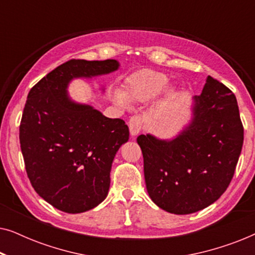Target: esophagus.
<instances>
[{"label": "esophagus", "mask_w": 255, "mask_h": 255, "mask_svg": "<svg viewBox=\"0 0 255 255\" xmlns=\"http://www.w3.org/2000/svg\"><path fill=\"white\" fill-rule=\"evenodd\" d=\"M141 127H142V122L140 120V117L138 116L131 117L130 122H128V128H130V133L132 137H135V135L140 132Z\"/></svg>", "instance_id": "esophagus-1"}]
</instances>
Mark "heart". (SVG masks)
I'll return each instance as SVG.
<instances>
[{"label": "heart", "mask_w": 255, "mask_h": 255, "mask_svg": "<svg viewBox=\"0 0 255 255\" xmlns=\"http://www.w3.org/2000/svg\"><path fill=\"white\" fill-rule=\"evenodd\" d=\"M169 86V79L161 72L140 69L128 76L124 81L123 92L114 94V102L123 109H128L131 103H147L165 92ZM177 97L175 89L166 90L165 96L158 104L160 111L168 109Z\"/></svg>", "instance_id": "b5f03b06"}]
</instances>
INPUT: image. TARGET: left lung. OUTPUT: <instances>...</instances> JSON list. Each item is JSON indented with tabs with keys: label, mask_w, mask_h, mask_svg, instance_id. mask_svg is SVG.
<instances>
[{
	"label": "left lung",
	"mask_w": 255,
	"mask_h": 255,
	"mask_svg": "<svg viewBox=\"0 0 255 255\" xmlns=\"http://www.w3.org/2000/svg\"><path fill=\"white\" fill-rule=\"evenodd\" d=\"M188 124L170 139L140 134L146 189L162 210L189 215L209 207L231 182L244 128L231 90L208 76L193 97Z\"/></svg>",
	"instance_id": "left-lung-1"
}]
</instances>
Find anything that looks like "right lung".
<instances>
[{"instance_id":"add662e5","label":"right lung","mask_w":255,"mask_h":255,"mask_svg":"<svg viewBox=\"0 0 255 255\" xmlns=\"http://www.w3.org/2000/svg\"><path fill=\"white\" fill-rule=\"evenodd\" d=\"M118 68L115 59H73L44 76L27 95L19 127L25 169L36 193L58 210L80 214L106 200L111 166L128 140V128L123 120L73 101L68 86Z\"/></svg>"}]
</instances>
